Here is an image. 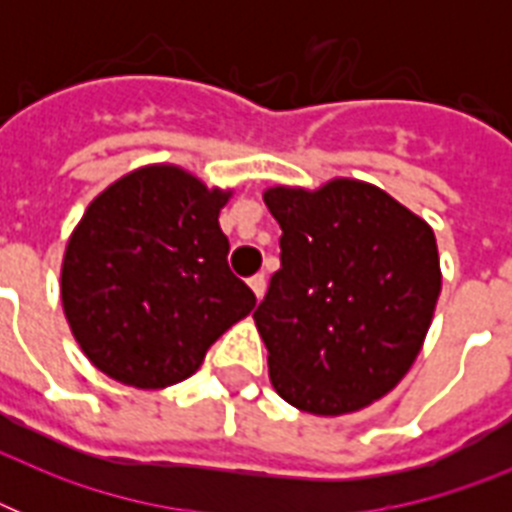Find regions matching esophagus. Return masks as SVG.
Returning a JSON list of instances; mask_svg holds the SVG:
<instances>
[{
	"instance_id": "1",
	"label": "esophagus",
	"mask_w": 512,
	"mask_h": 512,
	"mask_svg": "<svg viewBox=\"0 0 512 512\" xmlns=\"http://www.w3.org/2000/svg\"><path fill=\"white\" fill-rule=\"evenodd\" d=\"M249 287H252V292H255L257 300H263V295H265V273H255V276L249 279Z\"/></svg>"
}]
</instances>
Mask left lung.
<instances>
[{
    "label": "left lung",
    "instance_id": "1",
    "mask_svg": "<svg viewBox=\"0 0 512 512\" xmlns=\"http://www.w3.org/2000/svg\"><path fill=\"white\" fill-rule=\"evenodd\" d=\"M281 265L255 321L271 382L308 414L364 409L420 353L441 292L436 236L388 193L358 180L271 188Z\"/></svg>",
    "mask_w": 512,
    "mask_h": 512
}]
</instances>
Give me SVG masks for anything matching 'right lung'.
I'll list each match as a JSON object with an SVG mask.
<instances>
[{
    "label": "right lung",
    "mask_w": 512,
    "mask_h": 512,
    "mask_svg": "<svg viewBox=\"0 0 512 512\" xmlns=\"http://www.w3.org/2000/svg\"><path fill=\"white\" fill-rule=\"evenodd\" d=\"M225 201L177 167H146L87 207L68 239L60 297L100 372L135 388L175 385L255 308L228 268Z\"/></svg>",
    "instance_id": "obj_1"
}]
</instances>
